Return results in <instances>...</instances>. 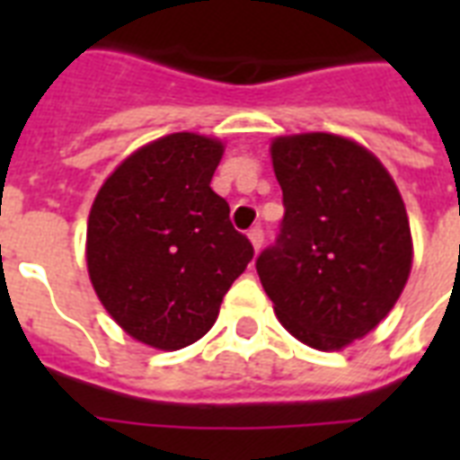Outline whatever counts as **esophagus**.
<instances>
[{
  "label": "esophagus",
  "mask_w": 460,
  "mask_h": 460,
  "mask_svg": "<svg viewBox=\"0 0 460 460\" xmlns=\"http://www.w3.org/2000/svg\"><path fill=\"white\" fill-rule=\"evenodd\" d=\"M248 238H251L252 248L260 251V248H262V241H265V231L260 229V226H252V229L248 231Z\"/></svg>",
  "instance_id": "1"
}]
</instances>
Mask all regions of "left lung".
I'll use <instances>...</instances> for the list:
<instances>
[{"label":"left lung","instance_id":"obj_1","mask_svg":"<svg viewBox=\"0 0 460 460\" xmlns=\"http://www.w3.org/2000/svg\"><path fill=\"white\" fill-rule=\"evenodd\" d=\"M272 166L284 219L255 262L260 281L298 341L339 350L377 327L406 287V205L382 162L334 133L274 138Z\"/></svg>","mask_w":460,"mask_h":460}]
</instances>
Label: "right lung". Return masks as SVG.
<instances>
[{"label": "right lung", "mask_w": 460, "mask_h": 460, "mask_svg": "<svg viewBox=\"0 0 460 460\" xmlns=\"http://www.w3.org/2000/svg\"><path fill=\"white\" fill-rule=\"evenodd\" d=\"M222 155L217 138L164 136L126 157L90 209L93 288L119 327L153 349H186L208 334L252 260L229 202L209 188Z\"/></svg>", "instance_id": "right-lung-1"}]
</instances>
